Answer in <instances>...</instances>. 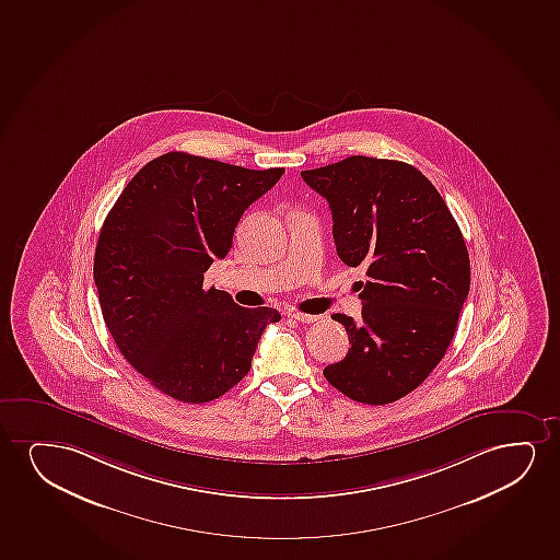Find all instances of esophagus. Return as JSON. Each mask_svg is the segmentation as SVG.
I'll use <instances>...</instances> for the list:
<instances>
[{"instance_id": "obj_1", "label": "esophagus", "mask_w": 560, "mask_h": 560, "mask_svg": "<svg viewBox=\"0 0 560 560\" xmlns=\"http://www.w3.org/2000/svg\"><path fill=\"white\" fill-rule=\"evenodd\" d=\"M287 315L294 320H299V323H315V320H319L317 315H307V313L289 312Z\"/></svg>"}]
</instances>
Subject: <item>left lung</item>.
<instances>
[{
  "label": "left lung",
  "mask_w": 560,
  "mask_h": 560,
  "mask_svg": "<svg viewBox=\"0 0 560 560\" xmlns=\"http://www.w3.org/2000/svg\"><path fill=\"white\" fill-rule=\"evenodd\" d=\"M302 178L328 201L340 260L369 277L359 281L363 319L332 315L351 348L323 374L349 399L387 405L451 346L471 283L464 235L435 186L402 161L351 155Z\"/></svg>",
  "instance_id": "1"
}]
</instances>
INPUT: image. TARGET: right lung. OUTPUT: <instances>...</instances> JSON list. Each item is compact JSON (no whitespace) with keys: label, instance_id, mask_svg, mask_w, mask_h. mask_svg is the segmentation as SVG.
<instances>
[{"label":"right lung","instance_id":"obj_1","mask_svg":"<svg viewBox=\"0 0 560 560\" xmlns=\"http://www.w3.org/2000/svg\"><path fill=\"white\" fill-rule=\"evenodd\" d=\"M283 173L168 152L132 176L104 220L93 268L102 317L132 369L168 397H222L281 319L273 307L247 310L205 289L203 276Z\"/></svg>","mask_w":560,"mask_h":560}]
</instances>
